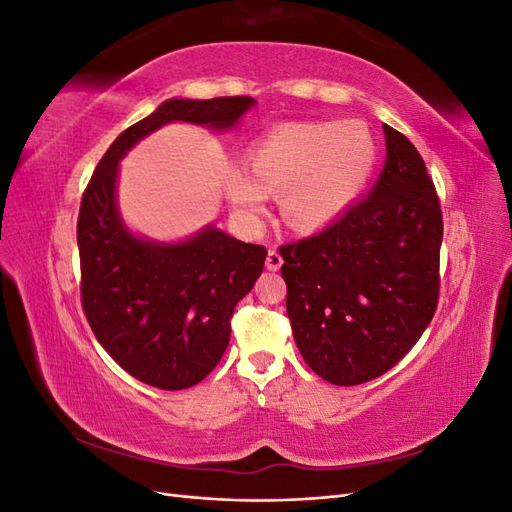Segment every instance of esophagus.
<instances>
[{
	"label": "esophagus",
	"mask_w": 512,
	"mask_h": 512,
	"mask_svg": "<svg viewBox=\"0 0 512 512\" xmlns=\"http://www.w3.org/2000/svg\"><path fill=\"white\" fill-rule=\"evenodd\" d=\"M282 262H284V258L280 256V252H277L275 247H271L269 254H267V269H269V271H280Z\"/></svg>",
	"instance_id": "1"
}]
</instances>
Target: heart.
Returning <instances> with one entry per match:
<instances>
[{
	"label": "heart",
	"mask_w": 512,
	"mask_h": 512,
	"mask_svg": "<svg viewBox=\"0 0 512 512\" xmlns=\"http://www.w3.org/2000/svg\"><path fill=\"white\" fill-rule=\"evenodd\" d=\"M378 145L363 121L282 123L250 147V170L230 166L226 194L247 218L262 213L269 192H282L290 226L318 230L333 224L374 173Z\"/></svg>",
	"instance_id": "b5f03b06"
}]
</instances>
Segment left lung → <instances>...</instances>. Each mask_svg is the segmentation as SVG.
<instances>
[{"label":"left lung","instance_id":"left-lung-1","mask_svg":"<svg viewBox=\"0 0 512 512\" xmlns=\"http://www.w3.org/2000/svg\"><path fill=\"white\" fill-rule=\"evenodd\" d=\"M382 128L386 162L369 196L320 235L280 247L294 342L337 386L395 367L438 307L440 200L421 153Z\"/></svg>","mask_w":512,"mask_h":512}]
</instances>
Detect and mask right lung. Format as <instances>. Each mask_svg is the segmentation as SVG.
I'll use <instances>...</instances> for the list:
<instances>
[{
    "mask_svg": "<svg viewBox=\"0 0 512 512\" xmlns=\"http://www.w3.org/2000/svg\"><path fill=\"white\" fill-rule=\"evenodd\" d=\"M254 104L250 96L162 102L115 138L83 194L76 224L83 312L102 348L156 389H190L220 363L232 312L254 288L267 250L215 226L179 243L132 235L117 209L119 160L166 123L230 130Z\"/></svg>",
    "mask_w": 512,
    "mask_h": 512,
    "instance_id": "obj_1",
    "label": "right lung"
}]
</instances>
